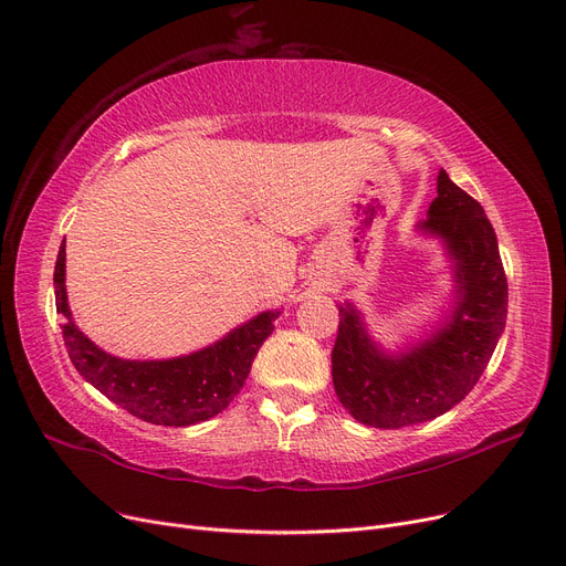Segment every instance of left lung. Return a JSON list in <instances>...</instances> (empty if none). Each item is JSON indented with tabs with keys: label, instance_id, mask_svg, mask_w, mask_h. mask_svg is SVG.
<instances>
[{
	"label": "left lung",
	"instance_id": "1",
	"mask_svg": "<svg viewBox=\"0 0 566 566\" xmlns=\"http://www.w3.org/2000/svg\"><path fill=\"white\" fill-rule=\"evenodd\" d=\"M419 229L444 240L455 268V303L441 328L405 354L388 356L367 335L360 312L352 303L337 305L335 392L358 423L373 428L426 423L464 400L506 324L509 289L497 235L481 203L447 170H439L437 199Z\"/></svg>",
	"mask_w": 566,
	"mask_h": 566
}]
</instances>
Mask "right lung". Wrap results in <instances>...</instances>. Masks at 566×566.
<instances>
[{"instance_id":"right-lung-1","label":"right lung","mask_w":566,"mask_h":566,"mask_svg":"<svg viewBox=\"0 0 566 566\" xmlns=\"http://www.w3.org/2000/svg\"><path fill=\"white\" fill-rule=\"evenodd\" d=\"M62 242L55 263V303L64 316L62 335L71 363L85 381L155 426H193L224 411L248 379L254 356L265 337L275 331L280 312H261L252 322L231 331L210 347L168 360H125L106 354L73 324L66 303Z\"/></svg>"}]
</instances>
